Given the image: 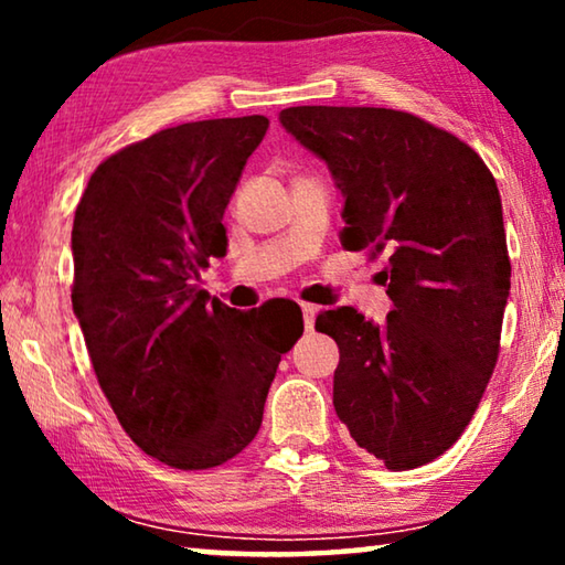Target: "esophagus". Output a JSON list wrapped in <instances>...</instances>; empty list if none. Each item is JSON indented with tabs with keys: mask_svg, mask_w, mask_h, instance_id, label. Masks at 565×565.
I'll return each instance as SVG.
<instances>
[{
	"mask_svg": "<svg viewBox=\"0 0 565 565\" xmlns=\"http://www.w3.org/2000/svg\"><path fill=\"white\" fill-rule=\"evenodd\" d=\"M317 306H311V303H301V313H303V329L306 331H313V323H317Z\"/></svg>",
	"mask_w": 565,
	"mask_h": 565,
	"instance_id": "1",
	"label": "esophagus"
}]
</instances>
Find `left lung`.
<instances>
[{
  "label": "left lung",
  "instance_id": "left-lung-1",
  "mask_svg": "<svg viewBox=\"0 0 565 565\" xmlns=\"http://www.w3.org/2000/svg\"><path fill=\"white\" fill-rule=\"evenodd\" d=\"M279 121L329 167L343 248L388 252L381 327L351 306L317 319L339 347L333 408L391 471L424 466L463 434L499 359L511 294L499 186L471 147L414 114L289 107Z\"/></svg>",
  "mask_w": 565,
  "mask_h": 565
}]
</instances>
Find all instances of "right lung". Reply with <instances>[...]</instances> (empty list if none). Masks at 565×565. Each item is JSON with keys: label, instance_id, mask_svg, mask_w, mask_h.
<instances>
[{"label": "right lung", "instance_id": "obj_1", "mask_svg": "<svg viewBox=\"0 0 565 565\" xmlns=\"http://www.w3.org/2000/svg\"><path fill=\"white\" fill-rule=\"evenodd\" d=\"M269 119L189 121L102 161L72 226V309L124 431L202 471L259 434L281 353L303 321L242 313L196 289L226 256L224 209Z\"/></svg>", "mask_w": 565, "mask_h": 565}]
</instances>
